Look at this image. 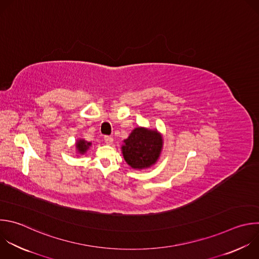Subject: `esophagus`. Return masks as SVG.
I'll list each match as a JSON object with an SVG mask.
<instances>
[{
	"label": "esophagus",
	"instance_id": "34e87169",
	"mask_svg": "<svg viewBox=\"0 0 259 259\" xmlns=\"http://www.w3.org/2000/svg\"><path fill=\"white\" fill-rule=\"evenodd\" d=\"M104 140H105V142L107 143V144H112L113 143V137H111V136H105L104 137Z\"/></svg>",
	"mask_w": 259,
	"mask_h": 259
}]
</instances>
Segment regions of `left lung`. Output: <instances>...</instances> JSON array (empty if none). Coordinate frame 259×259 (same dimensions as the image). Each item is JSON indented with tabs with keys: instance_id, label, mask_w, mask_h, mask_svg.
Returning a JSON list of instances; mask_svg holds the SVG:
<instances>
[{
	"instance_id": "8db88e82",
	"label": "left lung",
	"mask_w": 259,
	"mask_h": 259,
	"mask_svg": "<svg viewBox=\"0 0 259 259\" xmlns=\"http://www.w3.org/2000/svg\"><path fill=\"white\" fill-rule=\"evenodd\" d=\"M124 143V158L133 168H145L155 163L162 147V139L156 131L140 127L134 129Z\"/></svg>"
}]
</instances>
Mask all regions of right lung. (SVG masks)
I'll list each match as a JSON object with an SVG mask.
<instances>
[{"label": "right lung", "mask_w": 259, "mask_h": 259, "mask_svg": "<svg viewBox=\"0 0 259 259\" xmlns=\"http://www.w3.org/2000/svg\"><path fill=\"white\" fill-rule=\"evenodd\" d=\"M91 145H92L91 142H86L85 140L80 139V140H78L77 143H76V148L78 149V151H79L80 153H84L86 150H88V149L90 148Z\"/></svg>", "instance_id": "add662e5"}]
</instances>
